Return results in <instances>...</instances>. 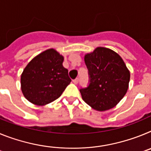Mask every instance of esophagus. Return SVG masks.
Here are the masks:
<instances>
[{
  "label": "esophagus",
  "mask_w": 151,
  "mask_h": 151,
  "mask_svg": "<svg viewBox=\"0 0 151 151\" xmlns=\"http://www.w3.org/2000/svg\"><path fill=\"white\" fill-rule=\"evenodd\" d=\"M78 81H79L78 78H75V79H73V83H74V84H78Z\"/></svg>",
  "instance_id": "esophagus-1"
}]
</instances>
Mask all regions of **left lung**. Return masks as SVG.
I'll use <instances>...</instances> for the list:
<instances>
[{"instance_id":"obj_1","label":"left lung","mask_w":151,"mask_h":151,"mask_svg":"<svg viewBox=\"0 0 151 151\" xmlns=\"http://www.w3.org/2000/svg\"><path fill=\"white\" fill-rule=\"evenodd\" d=\"M88 85L80 88L82 99L98 111L114 107L129 88L130 73L120 56L110 49L97 47L85 57Z\"/></svg>"}]
</instances>
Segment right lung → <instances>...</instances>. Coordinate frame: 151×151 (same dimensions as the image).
I'll list each match as a JSON object with an SVG mask.
<instances>
[{
    "mask_svg": "<svg viewBox=\"0 0 151 151\" xmlns=\"http://www.w3.org/2000/svg\"><path fill=\"white\" fill-rule=\"evenodd\" d=\"M63 61V56L49 49L29 63L21 76V89L28 101L42 106L60 97L72 81Z\"/></svg>",
    "mask_w": 151,
    "mask_h": 151,
    "instance_id": "1",
    "label": "right lung"
}]
</instances>
